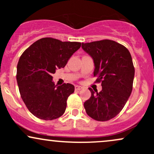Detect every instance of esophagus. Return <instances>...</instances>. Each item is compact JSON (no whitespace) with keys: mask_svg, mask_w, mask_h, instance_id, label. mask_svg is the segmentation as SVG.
I'll list each match as a JSON object with an SVG mask.
<instances>
[{"mask_svg":"<svg viewBox=\"0 0 154 154\" xmlns=\"http://www.w3.org/2000/svg\"><path fill=\"white\" fill-rule=\"evenodd\" d=\"M82 88H83L82 87V86H79V85H75V91H80V90H82Z\"/></svg>","mask_w":154,"mask_h":154,"instance_id":"esophagus-1","label":"esophagus"}]
</instances>
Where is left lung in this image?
Instances as JSON below:
<instances>
[{
  "label": "left lung",
  "instance_id": "1",
  "mask_svg": "<svg viewBox=\"0 0 154 154\" xmlns=\"http://www.w3.org/2000/svg\"><path fill=\"white\" fill-rule=\"evenodd\" d=\"M82 49L93 58V75L101 82L102 91L89 90L91 97L84 103L88 115L105 122L122 110L132 91L135 68L126 47L114 40H102L82 43Z\"/></svg>",
  "mask_w": 154,
  "mask_h": 154
}]
</instances>
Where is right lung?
<instances>
[{
	"mask_svg": "<svg viewBox=\"0 0 154 154\" xmlns=\"http://www.w3.org/2000/svg\"><path fill=\"white\" fill-rule=\"evenodd\" d=\"M81 46L78 42H62L52 38L37 40L26 48L17 64V80L22 99L33 115L53 120L62 116L68 97L75 86L64 83L57 86L52 74L63 68Z\"/></svg>",
	"mask_w": 154,
	"mask_h": 154,
	"instance_id": "1",
	"label": "right lung"
}]
</instances>
